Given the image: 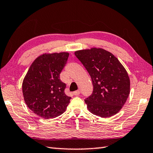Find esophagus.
<instances>
[{
	"instance_id": "obj_1",
	"label": "esophagus",
	"mask_w": 153,
	"mask_h": 153,
	"mask_svg": "<svg viewBox=\"0 0 153 153\" xmlns=\"http://www.w3.org/2000/svg\"><path fill=\"white\" fill-rule=\"evenodd\" d=\"M73 94L74 95H78L80 94V91L79 90H77V91H75L73 92Z\"/></svg>"
}]
</instances>
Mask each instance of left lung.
I'll return each mask as SVG.
<instances>
[{"instance_id":"1","label":"left lung","mask_w":153,"mask_h":153,"mask_svg":"<svg viewBox=\"0 0 153 153\" xmlns=\"http://www.w3.org/2000/svg\"><path fill=\"white\" fill-rule=\"evenodd\" d=\"M75 55L90 75L94 86L92 94L85 100L88 110L103 118L115 115L130 93L126 70L114 55L102 48L78 50Z\"/></svg>"}]
</instances>
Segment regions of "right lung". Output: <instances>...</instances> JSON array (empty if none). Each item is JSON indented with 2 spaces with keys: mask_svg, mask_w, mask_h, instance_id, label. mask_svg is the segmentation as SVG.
Returning <instances> with one entry per match:
<instances>
[{
  "mask_svg": "<svg viewBox=\"0 0 153 153\" xmlns=\"http://www.w3.org/2000/svg\"><path fill=\"white\" fill-rule=\"evenodd\" d=\"M69 53H45L33 62L22 83V93L28 108L45 119L62 115L70 97L65 95L66 85L59 79Z\"/></svg>",
  "mask_w": 153,
  "mask_h": 153,
  "instance_id": "right-lung-1",
  "label": "right lung"
}]
</instances>
